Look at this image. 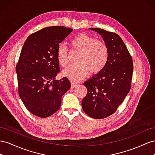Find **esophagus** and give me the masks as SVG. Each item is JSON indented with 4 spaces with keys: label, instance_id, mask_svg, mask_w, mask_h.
<instances>
[{
    "label": "esophagus",
    "instance_id": "obj_1",
    "mask_svg": "<svg viewBox=\"0 0 155 155\" xmlns=\"http://www.w3.org/2000/svg\"><path fill=\"white\" fill-rule=\"evenodd\" d=\"M77 83H74V82H71V88H73L75 86H77Z\"/></svg>",
    "mask_w": 155,
    "mask_h": 155
}]
</instances>
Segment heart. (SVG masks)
Segmentation results:
<instances>
[{"label": "heart", "mask_w": 155, "mask_h": 155, "mask_svg": "<svg viewBox=\"0 0 155 155\" xmlns=\"http://www.w3.org/2000/svg\"><path fill=\"white\" fill-rule=\"evenodd\" d=\"M71 49L79 52L78 63L69 65L63 71V75L73 82L81 81L90 72L97 74L102 71L108 60V48L103 42L85 34H79L70 41ZM57 60L65 67L68 63V49L61 44L57 48Z\"/></svg>", "instance_id": "b5f03b06"}]
</instances>
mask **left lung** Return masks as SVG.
<instances>
[{
    "instance_id": "left-lung-1",
    "label": "left lung",
    "mask_w": 155,
    "mask_h": 155,
    "mask_svg": "<svg viewBox=\"0 0 155 155\" xmlns=\"http://www.w3.org/2000/svg\"><path fill=\"white\" fill-rule=\"evenodd\" d=\"M99 34L108 48L104 68L84 82L87 93L82 101V109L94 119L115 113L130 90L133 72L132 57L122 39L116 33L90 28Z\"/></svg>"
}]
</instances>
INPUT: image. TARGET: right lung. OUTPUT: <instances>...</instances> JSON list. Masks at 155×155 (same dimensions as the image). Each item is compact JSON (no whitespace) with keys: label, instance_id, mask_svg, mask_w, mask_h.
<instances>
[{"label":"right lung","instance_id":"1","mask_svg":"<svg viewBox=\"0 0 155 155\" xmlns=\"http://www.w3.org/2000/svg\"><path fill=\"white\" fill-rule=\"evenodd\" d=\"M73 30L56 26L32 34L22 48L16 73L18 92L30 112L38 117H49L60 108L61 97L71 87L67 77L56 80L60 72L56 51Z\"/></svg>","mask_w":155,"mask_h":155}]
</instances>
